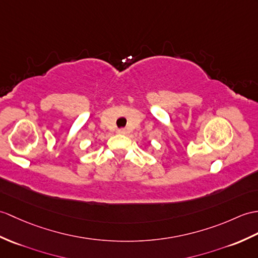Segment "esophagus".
Listing matches in <instances>:
<instances>
[{
	"mask_svg": "<svg viewBox=\"0 0 258 258\" xmlns=\"http://www.w3.org/2000/svg\"><path fill=\"white\" fill-rule=\"evenodd\" d=\"M116 133H117V134H122V135H123V134H126V131H125L124 128H118V130L116 131Z\"/></svg>",
	"mask_w": 258,
	"mask_h": 258,
	"instance_id": "1",
	"label": "esophagus"
}]
</instances>
